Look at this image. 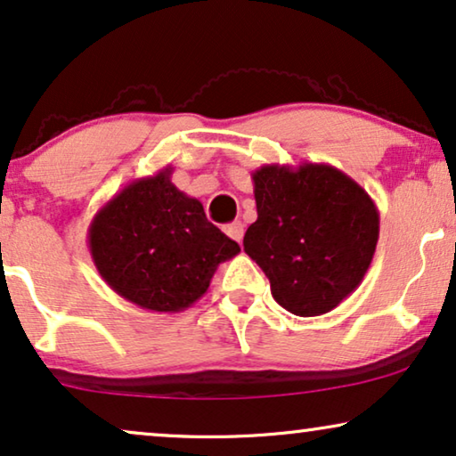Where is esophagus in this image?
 I'll list each match as a JSON object with an SVG mask.
<instances>
[{"instance_id":"1","label":"esophagus","mask_w":456,"mask_h":456,"mask_svg":"<svg viewBox=\"0 0 456 456\" xmlns=\"http://www.w3.org/2000/svg\"><path fill=\"white\" fill-rule=\"evenodd\" d=\"M224 232H226L232 240L242 242V236H245V226H242V222H232L224 228Z\"/></svg>"}]
</instances>
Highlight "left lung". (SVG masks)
<instances>
[{
	"mask_svg": "<svg viewBox=\"0 0 456 456\" xmlns=\"http://www.w3.org/2000/svg\"><path fill=\"white\" fill-rule=\"evenodd\" d=\"M257 220L245 253L290 314L323 315L345 301L370 270L379 211L363 186L328 164H267L251 174Z\"/></svg>",
	"mask_w": 456,
	"mask_h": 456,
	"instance_id": "obj_1",
	"label": "left lung"
}]
</instances>
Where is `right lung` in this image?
I'll return each instance as SVG.
<instances>
[{
    "label": "right lung",
    "mask_w": 456,
    "mask_h": 456,
    "mask_svg": "<svg viewBox=\"0 0 456 456\" xmlns=\"http://www.w3.org/2000/svg\"><path fill=\"white\" fill-rule=\"evenodd\" d=\"M172 167L136 178L97 211L89 251L99 276L136 307L178 314L209 289L217 265L240 253L205 217L199 199L178 191Z\"/></svg>",
    "instance_id": "add662e5"
}]
</instances>
